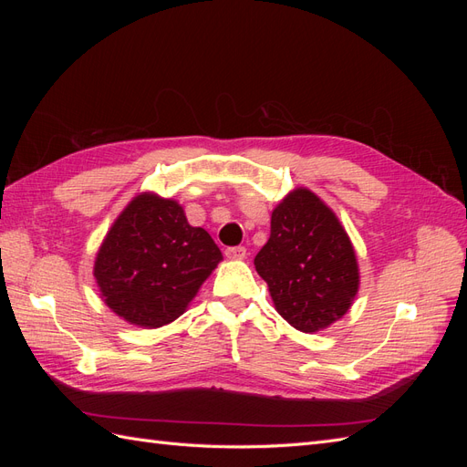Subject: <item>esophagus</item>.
Returning <instances> with one entry per match:
<instances>
[{"instance_id":"obj_1","label":"esophagus","mask_w":467,"mask_h":467,"mask_svg":"<svg viewBox=\"0 0 467 467\" xmlns=\"http://www.w3.org/2000/svg\"><path fill=\"white\" fill-rule=\"evenodd\" d=\"M225 257L228 259H245L247 255V249L242 245H235V247H225Z\"/></svg>"}]
</instances>
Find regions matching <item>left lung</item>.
Listing matches in <instances>:
<instances>
[{"label":"left lung","mask_w":467,"mask_h":467,"mask_svg":"<svg viewBox=\"0 0 467 467\" xmlns=\"http://www.w3.org/2000/svg\"><path fill=\"white\" fill-rule=\"evenodd\" d=\"M276 312L304 333L343 317L358 292V265L341 222L298 189L271 216V237L255 257Z\"/></svg>","instance_id":"obj_1"}]
</instances>
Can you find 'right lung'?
<instances>
[{"instance_id":"1","label":"right lung","mask_w":467,"mask_h":467,"mask_svg":"<svg viewBox=\"0 0 467 467\" xmlns=\"http://www.w3.org/2000/svg\"><path fill=\"white\" fill-rule=\"evenodd\" d=\"M220 261L214 239L175 201L140 194L112 223L93 275L112 312L151 329L185 312Z\"/></svg>"}]
</instances>
